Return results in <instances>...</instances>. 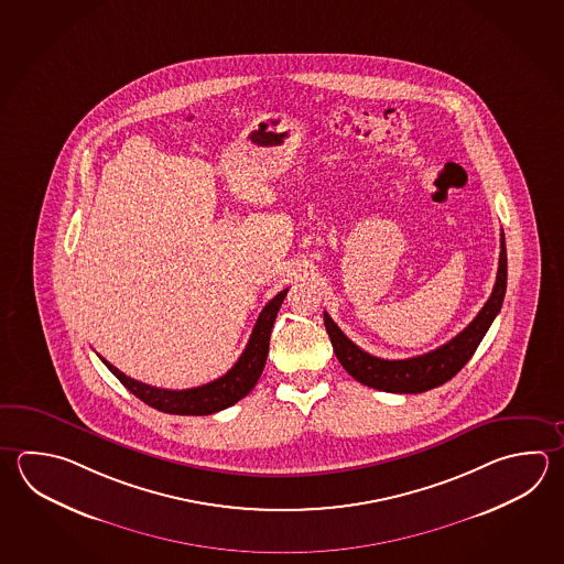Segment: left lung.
I'll return each instance as SVG.
<instances>
[{"label": "left lung", "mask_w": 564, "mask_h": 564, "mask_svg": "<svg viewBox=\"0 0 564 564\" xmlns=\"http://www.w3.org/2000/svg\"><path fill=\"white\" fill-rule=\"evenodd\" d=\"M507 293V247L505 234H500L499 271L497 283L492 288L489 301L478 311L477 317L468 323L457 337L441 345L435 351L389 361L381 357H372L359 349L347 335L330 319L329 313H323L325 329L329 333L333 351L337 355L343 369L357 379L359 383L387 391V393H423L435 389L438 384L453 379L477 351L478 343L487 335L490 323L499 315L502 299Z\"/></svg>", "instance_id": "left-lung-1"}]
</instances>
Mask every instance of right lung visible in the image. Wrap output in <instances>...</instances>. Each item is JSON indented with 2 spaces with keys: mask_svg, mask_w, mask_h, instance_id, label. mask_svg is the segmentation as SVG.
Instances as JSON below:
<instances>
[{
  "mask_svg": "<svg viewBox=\"0 0 564 564\" xmlns=\"http://www.w3.org/2000/svg\"><path fill=\"white\" fill-rule=\"evenodd\" d=\"M289 289H283L279 295L267 303L265 308L259 313L253 333L249 337V343L241 352L239 361L235 362L224 377L215 379L212 383L193 387V389H181V391H171V389H160L151 384L139 383L128 375L116 369L111 362H107L104 357L101 361L109 371L118 377L123 387L141 399L143 403L158 409L161 413L170 415H212L217 411H224L227 406L241 401L245 394L249 393L256 387L263 367H265L267 352H269V339H271V329L275 323L276 311L281 307L283 299L288 295Z\"/></svg>",
  "mask_w": 564,
  "mask_h": 564,
  "instance_id": "obj_1",
  "label": "right lung"
}]
</instances>
